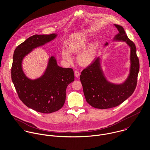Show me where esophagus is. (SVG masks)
<instances>
[{
  "instance_id": "obj_1",
  "label": "esophagus",
  "mask_w": 150,
  "mask_h": 150,
  "mask_svg": "<svg viewBox=\"0 0 150 150\" xmlns=\"http://www.w3.org/2000/svg\"><path fill=\"white\" fill-rule=\"evenodd\" d=\"M80 73H79V71H78V70H75V71H74V75H75V76L76 77H79V76H80Z\"/></svg>"
}]
</instances>
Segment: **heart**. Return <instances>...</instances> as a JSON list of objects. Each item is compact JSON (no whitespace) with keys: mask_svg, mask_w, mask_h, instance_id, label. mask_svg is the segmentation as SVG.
Segmentation results:
<instances>
[{"mask_svg":"<svg viewBox=\"0 0 150 150\" xmlns=\"http://www.w3.org/2000/svg\"><path fill=\"white\" fill-rule=\"evenodd\" d=\"M88 41L89 40L86 36L80 37L79 39H77L76 41L70 44L69 46V50L70 52L74 54L79 53L84 49H86L88 45ZM62 55L63 58L67 62L71 63L72 62V57L69 51L66 50H64L62 52ZM95 57V45H91L84 51L81 52L79 55L78 61L81 65L88 66L93 61Z\"/></svg>","mask_w":150,"mask_h":150,"instance_id":"heart-1","label":"heart"}]
</instances>
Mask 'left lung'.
<instances>
[{
  "mask_svg": "<svg viewBox=\"0 0 150 150\" xmlns=\"http://www.w3.org/2000/svg\"><path fill=\"white\" fill-rule=\"evenodd\" d=\"M114 25L119 32L114 40L125 42L130 48L131 65L127 80L121 84L109 83L103 74L99 57L95 58L80 75L86 101L91 106L99 109L110 108L121 105L132 95L137 86L140 64L136 45L128 38L122 26ZM107 44H105L106 45Z\"/></svg>",
  "mask_w": 150,
  "mask_h": 150,
  "instance_id": "left-lung-1",
  "label": "left lung"
}]
</instances>
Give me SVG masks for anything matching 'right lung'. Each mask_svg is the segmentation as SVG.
Segmentation results:
<instances>
[{"label":"right lung","mask_w":150,"mask_h":150,"mask_svg":"<svg viewBox=\"0 0 150 150\" xmlns=\"http://www.w3.org/2000/svg\"><path fill=\"white\" fill-rule=\"evenodd\" d=\"M57 35H35L16 48L11 67V79L19 98L24 105L38 112L49 114L63 107L67 86L74 80L73 70L59 66L55 57L50 58L43 76L36 80L28 79L22 68L24 57L31 51L48 43Z\"/></svg>","instance_id":"obj_1"}]
</instances>
